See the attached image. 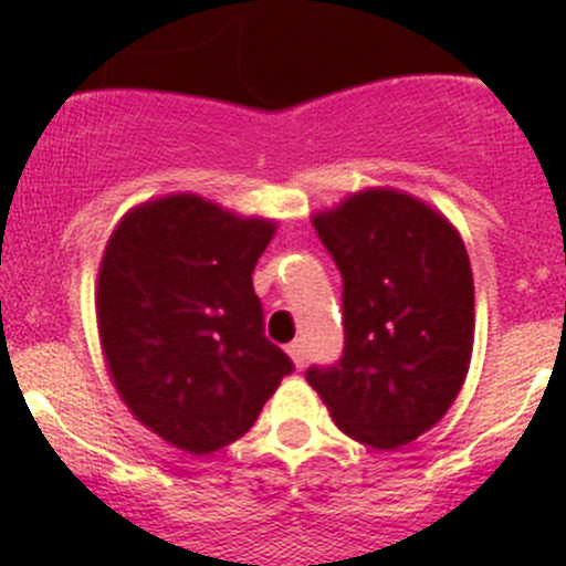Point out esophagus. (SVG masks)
Wrapping results in <instances>:
<instances>
[{
  "instance_id": "34e87169",
  "label": "esophagus",
  "mask_w": 566,
  "mask_h": 566,
  "mask_svg": "<svg viewBox=\"0 0 566 566\" xmlns=\"http://www.w3.org/2000/svg\"><path fill=\"white\" fill-rule=\"evenodd\" d=\"M287 355H290V360H293L295 368H304V363H307V352H304V343L301 340L290 343Z\"/></svg>"
}]
</instances>
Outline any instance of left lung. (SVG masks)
Returning a JSON list of instances; mask_svg holds the SVG:
<instances>
[{
  "mask_svg": "<svg viewBox=\"0 0 566 566\" xmlns=\"http://www.w3.org/2000/svg\"><path fill=\"white\" fill-rule=\"evenodd\" d=\"M313 226L343 276L346 348L307 382L348 438L405 447L443 419L472 363L467 245L441 211L390 187L348 195Z\"/></svg>",
  "mask_w": 566,
  "mask_h": 566,
  "instance_id": "1",
  "label": "left lung"
}]
</instances>
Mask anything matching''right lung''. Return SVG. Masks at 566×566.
I'll use <instances>...</instances> for the list:
<instances>
[{
    "instance_id": "1",
    "label": "right lung",
    "mask_w": 566,
    "mask_h": 566,
    "mask_svg": "<svg viewBox=\"0 0 566 566\" xmlns=\"http://www.w3.org/2000/svg\"><path fill=\"white\" fill-rule=\"evenodd\" d=\"M276 234L192 192L134 206L97 273V329L136 421L189 455L253 427L293 363L265 337L253 268Z\"/></svg>"
}]
</instances>
